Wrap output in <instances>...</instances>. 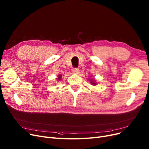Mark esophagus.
Instances as JSON below:
<instances>
[{
  "label": "esophagus",
  "mask_w": 149,
  "mask_h": 149,
  "mask_svg": "<svg viewBox=\"0 0 149 149\" xmlns=\"http://www.w3.org/2000/svg\"><path fill=\"white\" fill-rule=\"evenodd\" d=\"M79 69H77V68H73L72 69V72L74 74H77L78 72H79Z\"/></svg>",
  "instance_id": "34e87169"
}]
</instances>
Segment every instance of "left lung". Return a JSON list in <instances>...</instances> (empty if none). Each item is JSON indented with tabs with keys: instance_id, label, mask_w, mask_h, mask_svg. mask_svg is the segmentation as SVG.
<instances>
[{
	"instance_id": "left-lung-1",
	"label": "left lung",
	"mask_w": 149,
	"mask_h": 149,
	"mask_svg": "<svg viewBox=\"0 0 149 149\" xmlns=\"http://www.w3.org/2000/svg\"><path fill=\"white\" fill-rule=\"evenodd\" d=\"M90 81H91L90 83H91L92 85H94V86H95V85H96V84H97V83L95 82V81H94V80H90Z\"/></svg>"
}]
</instances>
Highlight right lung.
Instances as JSON below:
<instances>
[{"instance_id":"1","label":"right lung","mask_w":149,"mask_h":149,"mask_svg":"<svg viewBox=\"0 0 149 149\" xmlns=\"http://www.w3.org/2000/svg\"><path fill=\"white\" fill-rule=\"evenodd\" d=\"M61 75H59L58 76V80H61Z\"/></svg>"}]
</instances>
